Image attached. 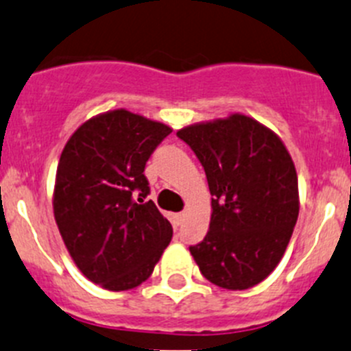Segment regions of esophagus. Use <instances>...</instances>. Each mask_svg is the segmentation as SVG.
<instances>
[{
	"label": "esophagus",
	"instance_id": "1",
	"mask_svg": "<svg viewBox=\"0 0 351 351\" xmlns=\"http://www.w3.org/2000/svg\"><path fill=\"white\" fill-rule=\"evenodd\" d=\"M185 217H186V214L185 213H178L175 216V223H176V226H182L183 224V221H185Z\"/></svg>",
	"mask_w": 351,
	"mask_h": 351
}]
</instances>
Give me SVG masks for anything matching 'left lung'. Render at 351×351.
I'll return each instance as SVG.
<instances>
[{
  "instance_id": "8db88e82",
  "label": "left lung",
  "mask_w": 351,
  "mask_h": 351,
  "mask_svg": "<svg viewBox=\"0 0 351 351\" xmlns=\"http://www.w3.org/2000/svg\"><path fill=\"white\" fill-rule=\"evenodd\" d=\"M206 171L213 195L209 231L190 247L206 280L248 290L280 264L297 224L298 178L281 138L234 113L176 132Z\"/></svg>"
}]
</instances>
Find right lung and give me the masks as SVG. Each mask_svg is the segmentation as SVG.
I'll use <instances>...</instances> for the list:
<instances>
[{
	"instance_id": "add662e5",
	"label": "right lung",
	"mask_w": 351,
	"mask_h": 351,
	"mask_svg": "<svg viewBox=\"0 0 351 351\" xmlns=\"http://www.w3.org/2000/svg\"><path fill=\"white\" fill-rule=\"evenodd\" d=\"M171 128L127 110L85 121L68 138L56 171L58 230L87 280L111 291L144 283L173 237L149 195L145 162Z\"/></svg>"
}]
</instances>
